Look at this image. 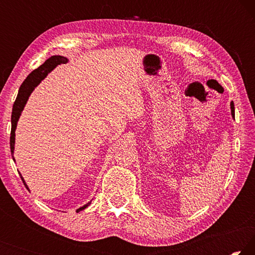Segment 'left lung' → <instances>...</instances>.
Segmentation results:
<instances>
[{
    "mask_svg": "<svg viewBox=\"0 0 255 255\" xmlns=\"http://www.w3.org/2000/svg\"><path fill=\"white\" fill-rule=\"evenodd\" d=\"M231 109H232V116L234 117L235 116V110H234V103L231 102Z\"/></svg>",
    "mask_w": 255,
    "mask_h": 255,
    "instance_id": "left-lung-1",
    "label": "left lung"
}]
</instances>
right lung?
Segmentation results:
<instances>
[{"label": "right lung", "instance_id": "obj_1", "mask_svg": "<svg viewBox=\"0 0 255 255\" xmlns=\"http://www.w3.org/2000/svg\"><path fill=\"white\" fill-rule=\"evenodd\" d=\"M65 63H67V58L64 57V56H51V57L47 59L46 62L42 64V65H40L39 67L36 68V70L30 73V74L27 76V79L23 81V83L21 84L20 89H19L18 97H16L15 101H14L13 109H12V116H11V125H12V126H11V136H10L11 154H13V152H14L16 123H18L21 112H22L25 103H27V101H28L29 96L33 91V89L40 83L41 80L45 79L47 74H48L50 71H53L56 66L59 65V64H65ZM20 176H21V180L23 181L25 188L28 189L27 184H25L24 180L22 178V175L20 174ZM89 205H90V202H89V204L84 205L83 207H81V208L77 209L76 213H79V211L85 209Z\"/></svg>", "mask_w": 255, "mask_h": 255}]
</instances>
